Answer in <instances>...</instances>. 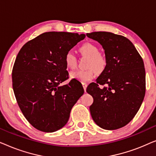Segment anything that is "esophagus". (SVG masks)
<instances>
[{
	"label": "esophagus",
	"mask_w": 156,
	"mask_h": 156,
	"mask_svg": "<svg viewBox=\"0 0 156 156\" xmlns=\"http://www.w3.org/2000/svg\"><path fill=\"white\" fill-rule=\"evenodd\" d=\"M82 86H83V88H84V91H86V89H87V83L83 82L82 83Z\"/></svg>",
	"instance_id": "34e87169"
}]
</instances>
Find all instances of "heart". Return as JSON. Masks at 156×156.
<instances>
[{"label": "heart", "instance_id": "b5f03b06", "mask_svg": "<svg viewBox=\"0 0 156 156\" xmlns=\"http://www.w3.org/2000/svg\"><path fill=\"white\" fill-rule=\"evenodd\" d=\"M79 51L83 55L89 57L86 70H76L70 74L72 78L82 82H87L93 80L96 76V72H101L105 68L106 62L103 55L99 53V49L95 44L91 42H85L79 48ZM64 60L67 67L74 69L76 67L77 59L76 55L72 51H68L65 55Z\"/></svg>", "mask_w": 156, "mask_h": 156}]
</instances>
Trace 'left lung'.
<instances>
[{"label": "left lung", "instance_id": "1", "mask_svg": "<svg viewBox=\"0 0 156 156\" xmlns=\"http://www.w3.org/2000/svg\"><path fill=\"white\" fill-rule=\"evenodd\" d=\"M103 47L106 65L97 82L87 87L94 101L93 120L102 129L116 130L127 125L141 106L146 93L144 63L133 43L108 32L87 33Z\"/></svg>", "mask_w": 156, "mask_h": 156}]
</instances>
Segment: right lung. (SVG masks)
I'll return each instance as SVG.
<instances>
[{"label": "right lung", "instance_id": "right-lung-1", "mask_svg": "<svg viewBox=\"0 0 156 156\" xmlns=\"http://www.w3.org/2000/svg\"><path fill=\"white\" fill-rule=\"evenodd\" d=\"M85 35L48 32L26 42L19 51L12 71L16 101L27 121L36 129L54 132L69 120L70 112L84 91L69 79L64 57Z\"/></svg>", "mask_w": 156, "mask_h": 156}]
</instances>
